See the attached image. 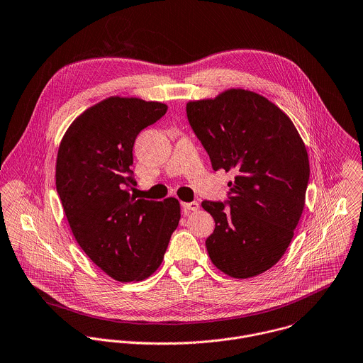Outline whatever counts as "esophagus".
<instances>
[{"label": "esophagus", "mask_w": 363, "mask_h": 363, "mask_svg": "<svg viewBox=\"0 0 363 363\" xmlns=\"http://www.w3.org/2000/svg\"><path fill=\"white\" fill-rule=\"evenodd\" d=\"M182 207H183V213L187 216L191 211H197L200 208V204L197 201H191V203H183Z\"/></svg>", "instance_id": "esophagus-1"}]
</instances>
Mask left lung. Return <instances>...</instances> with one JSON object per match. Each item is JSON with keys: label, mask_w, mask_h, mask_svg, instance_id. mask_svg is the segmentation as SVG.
Returning a JSON list of instances; mask_svg holds the SVG:
<instances>
[{"label": "left lung", "mask_w": 363, "mask_h": 363, "mask_svg": "<svg viewBox=\"0 0 363 363\" xmlns=\"http://www.w3.org/2000/svg\"><path fill=\"white\" fill-rule=\"evenodd\" d=\"M187 118L214 170H234L228 200L203 201L216 230L206 246L211 262L235 279L274 266L303 214L310 163L291 120L249 90L190 101Z\"/></svg>", "instance_id": "1"}]
</instances>
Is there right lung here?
Wrapping results in <instances>:
<instances>
[{"label":"right lung","instance_id":"right-lung-1","mask_svg":"<svg viewBox=\"0 0 363 363\" xmlns=\"http://www.w3.org/2000/svg\"><path fill=\"white\" fill-rule=\"evenodd\" d=\"M167 106L110 97L79 116L56 159V190L72 233L86 255L118 281H139L162 263L180 221V204L138 199L132 149L138 133Z\"/></svg>","mask_w":363,"mask_h":363}]
</instances>
